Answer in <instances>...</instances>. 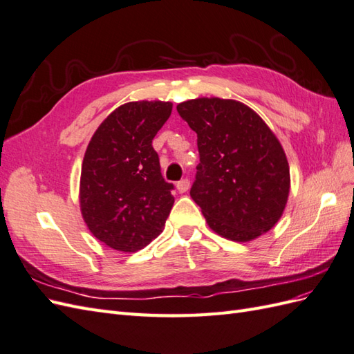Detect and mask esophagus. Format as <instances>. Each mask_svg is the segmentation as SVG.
Returning a JSON list of instances; mask_svg holds the SVG:
<instances>
[{"mask_svg": "<svg viewBox=\"0 0 354 354\" xmlns=\"http://www.w3.org/2000/svg\"><path fill=\"white\" fill-rule=\"evenodd\" d=\"M191 187V182H189L187 178H183V180H180V182L177 183V191L180 192V194H185V192H187V189Z\"/></svg>", "mask_w": 354, "mask_h": 354, "instance_id": "obj_1", "label": "esophagus"}]
</instances>
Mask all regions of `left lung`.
Instances as JSON below:
<instances>
[{
  "label": "left lung",
  "mask_w": 354,
  "mask_h": 354,
  "mask_svg": "<svg viewBox=\"0 0 354 354\" xmlns=\"http://www.w3.org/2000/svg\"><path fill=\"white\" fill-rule=\"evenodd\" d=\"M198 136L191 187L209 227L232 242L270 231L286 210L290 167L279 140L245 103L200 97L177 105Z\"/></svg>",
  "instance_id": "8db88e82"
}]
</instances>
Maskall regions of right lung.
I'll list each match as a JSON object with an SVG mask.
<instances>
[{
    "instance_id": "obj_1",
    "label": "right lung",
    "mask_w": 354,
    "mask_h": 354,
    "mask_svg": "<svg viewBox=\"0 0 354 354\" xmlns=\"http://www.w3.org/2000/svg\"><path fill=\"white\" fill-rule=\"evenodd\" d=\"M172 103L129 102L103 120L85 150L80 182L84 222L102 243L136 252L156 239L174 204L153 138Z\"/></svg>"
}]
</instances>
